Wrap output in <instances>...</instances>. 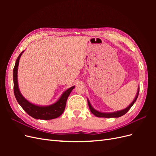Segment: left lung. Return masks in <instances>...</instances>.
<instances>
[{"mask_svg":"<svg viewBox=\"0 0 156 156\" xmlns=\"http://www.w3.org/2000/svg\"><path fill=\"white\" fill-rule=\"evenodd\" d=\"M139 92V87L138 88L137 92H136V96L134 98L133 101L130 103L129 106H127L126 108H124V109H122V110H120V111H117L112 112H101V111H98L96 109H95V108H94L92 106L89 100L87 98L88 107H89L90 110V111H91L92 114L94 115H95L97 117H100V118H119V117H120L124 115L130 109V108L132 106H133V105L135 103L136 99H137V98H138Z\"/></svg>","mask_w":156,"mask_h":156,"instance_id":"left-lung-1","label":"left lung"}]
</instances>
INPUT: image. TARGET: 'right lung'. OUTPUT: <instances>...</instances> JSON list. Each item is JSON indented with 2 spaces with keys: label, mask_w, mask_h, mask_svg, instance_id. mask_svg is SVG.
Returning a JSON list of instances; mask_svg holds the SVG:
<instances>
[{
  "label": "right lung",
  "mask_w": 156,
  "mask_h": 156,
  "mask_svg": "<svg viewBox=\"0 0 156 156\" xmlns=\"http://www.w3.org/2000/svg\"><path fill=\"white\" fill-rule=\"evenodd\" d=\"M22 51L17 58L16 62L13 70V91L14 95L19 104L23 108L28 115L34 118L35 119L40 120H51L59 117L62 114L65 107L68 98L75 86L70 87L65 90L62 95L60 96L58 100L54 103L49 105H36L28 101L27 99L22 95L20 92L18 84L17 71L18 66L20 63V59L23 52Z\"/></svg>",
  "instance_id": "right-lung-1"
}]
</instances>
